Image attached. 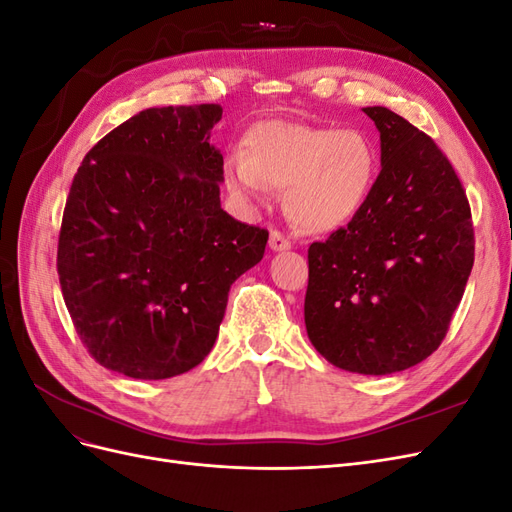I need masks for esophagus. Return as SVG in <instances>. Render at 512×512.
<instances>
[{"label": "esophagus", "instance_id": "34e87169", "mask_svg": "<svg viewBox=\"0 0 512 512\" xmlns=\"http://www.w3.org/2000/svg\"><path fill=\"white\" fill-rule=\"evenodd\" d=\"M290 245H292V241L284 235V232H280V230H273L271 232L269 247H271L273 252H286V250H290Z\"/></svg>", "mask_w": 512, "mask_h": 512}]
</instances>
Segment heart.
<instances>
[{
    "label": "heart",
    "mask_w": 512,
    "mask_h": 512,
    "mask_svg": "<svg viewBox=\"0 0 512 512\" xmlns=\"http://www.w3.org/2000/svg\"><path fill=\"white\" fill-rule=\"evenodd\" d=\"M378 158L359 130L267 121L245 138V151L224 158V183L241 200L267 188L286 192L292 222L309 232L346 226L363 211L376 183Z\"/></svg>",
    "instance_id": "obj_1"
}]
</instances>
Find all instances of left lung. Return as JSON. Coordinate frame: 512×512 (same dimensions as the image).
Returning a JSON list of instances; mask_svg holds the SVG:
<instances>
[{
    "label": "left lung",
    "instance_id": "obj_1",
    "mask_svg": "<svg viewBox=\"0 0 512 512\" xmlns=\"http://www.w3.org/2000/svg\"><path fill=\"white\" fill-rule=\"evenodd\" d=\"M363 113L380 132L382 170L363 211L309 245L305 327L335 367L384 376L442 344L474 265V226L433 138L384 106Z\"/></svg>",
    "mask_w": 512,
    "mask_h": 512
}]
</instances>
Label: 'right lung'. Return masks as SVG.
<instances>
[{
	"instance_id": "1",
	"label": "right lung",
	"mask_w": 512,
	"mask_h": 512,
	"mask_svg": "<svg viewBox=\"0 0 512 512\" xmlns=\"http://www.w3.org/2000/svg\"><path fill=\"white\" fill-rule=\"evenodd\" d=\"M220 104L147 108L89 149L61 218L57 273L102 367L164 380L203 363L232 282L265 256L267 228L220 207Z\"/></svg>"
}]
</instances>
